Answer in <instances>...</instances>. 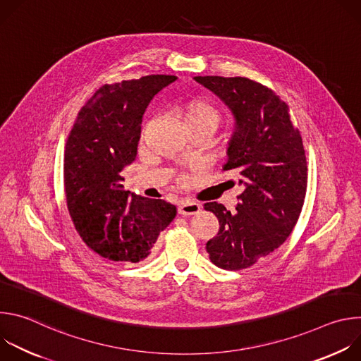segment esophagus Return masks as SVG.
Listing matches in <instances>:
<instances>
[{
    "label": "esophagus",
    "mask_w": 361,
    "mask_h": 361,
    "mask_svg": "<svg viewBox=\"0 0 361 361\" xmlns=\"http://www.w3.org/2000/svg\"><path fill=\"white\" fill-rule=\"evenodd\" d=\"M201 205L198 202H194L191 200H181L178 205V213L183 216H194L200 212Z\"/></svg>",
    "instance_id": "obj_1"
}]
</instances>
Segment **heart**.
Masks as SVG:
<instances>
[{"instance_id": "b5f03b06", "label": "heart", "mask_w": 361, "mask_h": 361, "mask_svg": "<svg viewBox=\"0 0 361 361\" xmlns=\"http://www.w3.org/2000/svg\"><path fill=\"white\" fill-rule=\"evenodd\" d=\"M180 117L184 128H205L214 131L223 120L221 113L205 99H191L183 106Z\"/></svg>"}]
</instances>
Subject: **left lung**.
I'll list each match as a JSON object with an SVG mask.
<instances>
[{"instance_id":"left-lung-1","label":"left lung","mask_w":361,"mask_h":361,"mask_svg":"<svg viewBox=\"0 0 361 361\" xmlns=\"http://www.w3.org/2000/svg\"><path fill=\"white\" fill-rule=\"evenodd\" d=\"M217 94L235 117L228 161L244 191L235 213L207 202L220 230L205 248L212 263L224 270L248 269L279 248L300 217L307 191L302 138L290 109L271 88L245 77H194Z\"/></svg>"}]
</instances>
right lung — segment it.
<instances>
[{
  "instance_id": "1",
  "label": "right lung",
  "mask_w": 361,
  "mask_h": 361,
  "mask_svg": "<svg viewBox=\"0 0 361 361\" xmlns=\"http://www.w3.org/2000/svg\"><path fill=\"white\" fill-rule=\"evenodd\" d=\"M174 75L104 84L78 111L64 151V188L82 241L107 260L138 263L174 220L176 205L124 190L121 171L137 156L141 118Z\"/></svg>"
}]
</instances>
